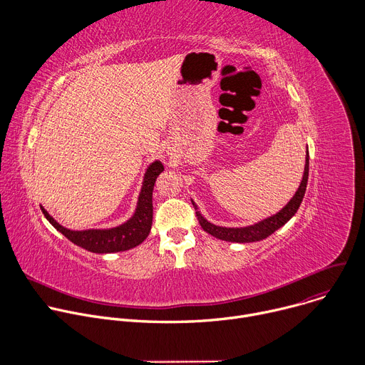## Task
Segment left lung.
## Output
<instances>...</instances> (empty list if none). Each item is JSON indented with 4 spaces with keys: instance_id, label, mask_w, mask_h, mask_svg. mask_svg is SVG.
I'll return each instance as SVG.
<instances>
[{
    "instance_id": "left-lung-1",
    "label": "left lung",
    "mask_w": 365,
    "mask_h": 365,
    "mask_svg": "<svg viewBox=\"0 0 365 365\" xmlns=\"http://www.w3.org/2000/svg\"><path fill=\"white\" fill-rule=\"evenodd\" d=\"M307 178H309V151L306 153L304 173H303L300 186L296 190L294 196L289 200V203L283 207V210L279 211L276 215H272L270 218H266V220L259 221V222H257L254 225H250V227L225 228V227L214 225L211 222H207L200 215V212L197 211V206L195 205L193 200H192V205L195 206V210H196V217H197V221H199L200 227L203 228V231H206L207 234H211L212 237H215L218 240L230 241V242H254V241H262V240L267 238L269 235H272L279 228H282L297 212L299 206H300V203L303 200L304 192H306Z\"/></svg>"
}]
</instances>
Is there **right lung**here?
Masks as SVG:
<instances>
[{
	"label": "right lung",
	"instance_id": "right-lung-1",
	"mask_svg": "<svg viewBox=\"0 0 365 365\" xmlns=\"http://www.w3.org/2000/svg\"><path fill=\"white\" fill-rule=\"evenodd\" d=\"M165 170L163 165L155 160L153 162L145 175L143 187L138 196L137 202V210L134 215L124 222L120 227L110 228V230H85V231H72L61 224H58L53 218L48 215V212L41 207V211L46 217V220L53 225L59 232H62L69 241L73 244L98 254H106V252H118L125 251L130 248L137 247L141 244L153 224V187L155 183V179Z\"/></svg>",
	"mask_w": 365,
	"mask_h": 365
}]
</instances>
